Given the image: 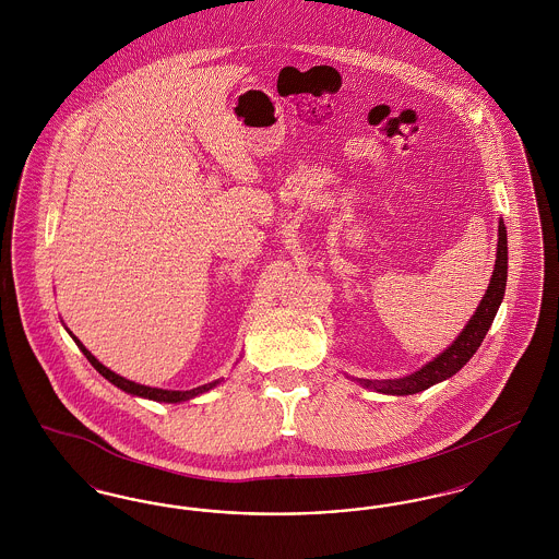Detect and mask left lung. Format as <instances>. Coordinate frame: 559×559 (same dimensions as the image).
Listing matches in <instances>:
<instances>
[{"instance_id": "1", "label": "left lung", "mask_w": 559, "mask_h": 559, "mask_svg": "<svg viewBox=\"0 0 559 559\" xmlns=\"http://www.w3.org/2000/svg\"><path fill=\"white\" fill-rule=\"evenodd\" d=\"M507 287V228L503 219H499V240H497V260L495 270L488 283V289L484 293L474 317L465 324V329L456 335V340L444 352H440L433 360H429L419 371L404 374L400 379H358L349 377L356 383H360L367 390H374L379 394L388 396H411L419 394L427 388L447 381L454 372L461 371L469 358L481 346L492 320L497 317V310L503 301Z\"/></svg>"}]
</instances>
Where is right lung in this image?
Segmentation results:
<instances>
[{
  "label": "right lung",
  "instance_id": "add662e5",
  "mask_svg": "<svg viewBox=\"0 0 559 559\" xmlns=\"http://www.w3.org/2000/svg\"><path fill=\"white\" fill-rule=\"evenodd\" d=\"M67 329V326H64ZM67 333L75 340V344L80 346L81 352H83V356L92 362V367L96 369V371L100 372L105 379H108L112 385H117L119 390H123L126 394H132V396H138V399H146V400H155V402H167V404H176V402H187V400L197 399V396H201V394H205V392H210L213 390L215 385H219L224 379H215L212 383H205V385H199V388H192V390H163V388H151V385H140V383H135V381H130V379H126V377H121V374H117L115 371H110L107 369L87 347L81 344L80 340L67 329Z\"/></svg>",
  "mask_w": 559,
  "mask_h": 559
}]
</instances>
